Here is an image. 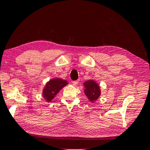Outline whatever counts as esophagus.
Returning a JSON list of instances; mask_svg holds the SVG:
<instances>
[{
  "label": "esophagus",
  "mask_w": 150,
  "mask_h": 150,
  "mask_svg": "<svg viewBox=\"0 0 150 150\" xmlns=\"http://www.w3.org/2000/svg\"><path fill=\"white\" fill-rule=\"evenodd\" d=\"M78 80H76V81H72V84H73V85H78Z\"/></svg>",
  "instance_id": "esophagus-1"
}]
</instances>
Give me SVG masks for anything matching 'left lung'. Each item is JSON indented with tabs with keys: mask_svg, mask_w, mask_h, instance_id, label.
<instances>
[{
	"mask_svg": "<svg viewBox=\"0 0 150 150\" xmlns=\"http://www.w3.org/2000/svg\"><path fill=\"white\" fill-rule=\"evenodd\" d=\"M85 94L90 101H94L100 96V89L96 83L92 80H88L85 82Z\"/></svg>",
	"mask_w": 150,
	"mask_h": 150,
	"instance_id": "obj_1",
	"label": "left lung"
}]
</instances>
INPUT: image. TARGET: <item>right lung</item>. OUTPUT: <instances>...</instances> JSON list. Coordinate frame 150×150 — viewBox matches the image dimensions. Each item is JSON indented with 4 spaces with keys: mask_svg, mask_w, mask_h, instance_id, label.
<instances>
[{
    "mask_svg": "<svg viewBox=\"0 0 150 150\" xmlns=\"http://www.w3.org/2000/svg\"><path fill=\"white\" fill-rule=\"evenodd\" d=\"M67 84V81L62 80L61 79H53L49 81L45 87L43 96L47 101H51L54 98L56 94Z\"/></svg>",
    "mask_w": 150,
    "mask_h": 150,
    "instance_id": "obj_1",
    "label": "right lung"
}]
</instances>
